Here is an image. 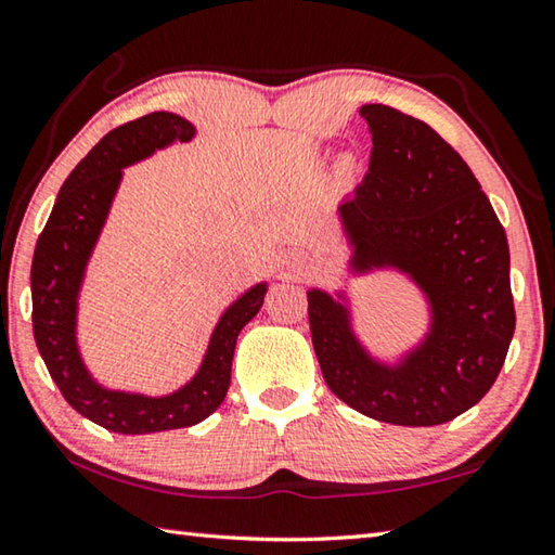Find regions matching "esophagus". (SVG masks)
I'll list each match as a JSON object with an SVG mask.
<instances>
[{
    "instance_id": "34e87169",
    "label": "esophagus",
    "mask_w": 555,
    "mask_h": 555,
    "mask_svg": "<svg viewBox=\"0 0 555 555\" xmlns=\"http://www.w3.org/2000/svg\"><path fill=\"white\" fill-rule=\"evenodd\" d=\"M296 269H298V271L308 269V261H306V259H298V261H296Z\"/></svg>"
}]
</instances>
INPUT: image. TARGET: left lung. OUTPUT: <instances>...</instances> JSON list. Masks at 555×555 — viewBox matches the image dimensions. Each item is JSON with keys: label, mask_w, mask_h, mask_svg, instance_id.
<instances>
[{"label": "left lung", "mask_w": 555, "mask_h": 555, "mask_svg": "<svg viewBox=\"0 0 555 555\" xmlns=\"http://www.w3.org/2000/svg\"><path fill=\"white\" fill-rule=\"evenodd\" d=\"M374 150L364 181L337 206L347 247L341 284L308 288L315 357L330 390L366 417L431 427L492 388L515 335L509 245L470 167L425 120L364 104ZM405 278L426 304V332L380 358L356 330L350 281Z\"/></svg>", "instance_id": "8db88e82"}]
</instances>
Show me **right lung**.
<instances>
[{
  "mask_svg": "<svg viewBox=\"0 0 555 555\" xmlns=\"http://www.w3.org/2000/svg\"><path fill=\"white\" fill-rule=\"evenodd\" d=\"M194 138L196 126L172 111H153L114 128L60 186L36 243L31 264L36 347L69 405L116 435L191 427L216 412L230 386L240 330L257 315L269 291V281H257L220 312L194 376L163 396L111 388L87 366L79 349V298L124 169Z\"/></svg>",
  "mask_w": 555,
  "mask_h": 555,
  "instance_id": "1",
  "label": "right lung"
}]
</instances>
